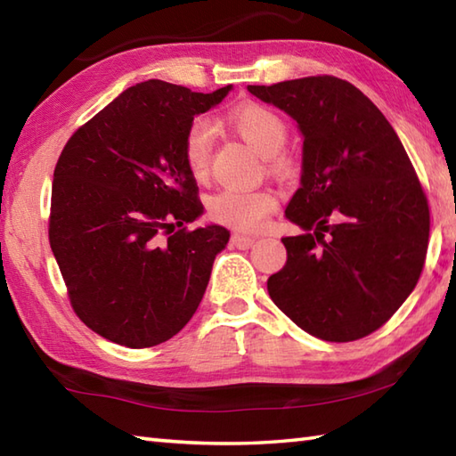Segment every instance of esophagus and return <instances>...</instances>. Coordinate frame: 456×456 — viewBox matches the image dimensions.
Here are the masks:
<instances>
[{"instance_id": "obj_1", "label": "esophagus", "mask_w": 456, "mask_h": 456, "mask_svg": "<svg viewBox=\"0 0 456 456\" xmlns=\"http://www.w3.org/2000/svg\"><path fill=\"white\" fill-rule=\"evenodd\" d=\"M255 237H248V235H240V233H235L233 237H231V243H233V247L237 248H248L255 245Z\"/></svg>"}]
</instances>
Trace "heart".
<instances>
[{
	"label": "heart",
	"instance_id": "1",
	"mask_svg": "<svg viewBox=\"0 0 456 456\" xmlns=\"http://www.w3.org/2000/svg\"><path fill=\"white\" fill-rule=\"evenodd\" d=\"M231 127L260 157H265L274 168H282L286 160L280 157L288 141V127L284 119L265 105L248 103L229 113ZM216 127L211 121L193 119L183 141V157L190 172L196 178H206L211 164ZM276 196L270 190H237L227 188L211 198V217L239 231H256L265 225L270 213L276 209Z\"/></svg>",
	"mask_w": 456,
	"mask_h": 456
}]
</instances>
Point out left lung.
I'll return each mask as SVG.
<instances>
[{
  "label": "left lung",
  "mask_w": 456,
  "mask_h": 456,
  "mask_svg": "<svg viewBox=\"0 0 456 456\" xmlns=\"http://www.w3.org/2000/svg\"><path fill=\"white\" fill-rule=\"evenodd\" d=\"M304 137L302 178L286 219L288 260L268 278L273 302L304 331L356 341L398 312L418 284L429 206L402 141L382 111L335 76L248 86Z\"/></svg>",
  "instance_id": "8db88e82"
}]
</instances>
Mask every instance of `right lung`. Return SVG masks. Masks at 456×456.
Listing matches in <instances>:
<instances>
[{"label":"right lung","mask_w":456,"mask_h":456,"mask_svg":"<svg viewBox=\"0 0 456 456\" xmlns=\"http://www.w3.org/2000/svg\"><path fill=\"white\" fill-rule=\"evenodd\" d=\"M147 80L76 131L54 168L48 240L76 315L129 348L168 341L201 302L229 231H188L203 206L183 157L193 118L231 92Z\"/></svg>","instance_id":"add662e5"}]
</instances>
